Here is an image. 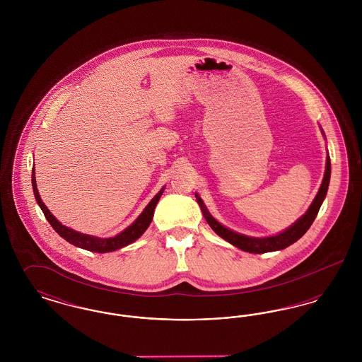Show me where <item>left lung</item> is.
<instances>
[{
  "mask_svg": "<svg viewBox=\"0 0 362 362\" xmlns=\"http://www.w3.org/2000/svg\"><path fill=\"white\" fill-rule=\"evenodd\" d=\"M329 175H331V163H329V157H327V163H326V173H325V177L322 182V186L319 189L317 195L315 197L312 205H310L308 211L294 224L288 228L286 230H284L282 233L276 235V236H272V238H248L244 236L240 233H236L230 229H226L225 226L217 223L211 214L207 211L206 206L204 205L202 199L199 198V195H197V202L201 206V210L206 218L207 224L210 225V228L218 235L221 236L224 240L229 241L230 244H233L235 247L240 248L245 252L250 254H263V252H270V251H276V250H284L286 247H289L294 241L298 240L308 229L310 225L315 221L319 209L322 206L326 194H327L328 183H329Z\"/></svg>",
  "mask_w": 362,
  "mask_h": 362,
  "instance_id": "1",
  "label": "left lung"
}]
</instances>
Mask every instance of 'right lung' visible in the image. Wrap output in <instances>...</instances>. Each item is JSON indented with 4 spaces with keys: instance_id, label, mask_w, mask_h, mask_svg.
Instances as JSON below:
<instances>
[{
    "instance_id": "add662e5",
    "label": "right lung",
    "mask_w": 362,
    "mask_h": 362,
    "mask_svg": "<svg viewBox=\"0 0 362 362\" xmlns=\"http://www.w3.org/2000/svg\"><path fill=\"white\" fill-rule=\"evenodd\" d=\"M33 189H34L35 198H36V202L37 205L42 209L45 217L47 218V221L50 223L54 230L61 236L64 238L65 240L69 241L70 244L76 245V247H80L83 250L86 251H90V252H111V251H117L122 247L133 243V241L137 240L138 238L146 230V228L149 226V224L152 223V218H153V211H155L156 205L163 194L164 189H160L158 194L156 195L155 198L149 202V205L145 207V210L141 213V216L138 217L137 220L130 225L129 228H126L122 233L117 235L115 238H110V239H99V238H95V236H89V235H84V233H80V232H76L70 228H66L65 225L61 224L52 213L50 210L46 207V205L42 202L40 199V195L37 192L36 189V180H35V173L34 168H33Z\"/></svg>"
}]
</instances>
